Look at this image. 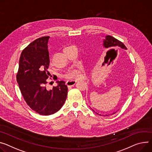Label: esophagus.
<instances>
[{"mask_svg": "<svg viewBox=\"0 0 152 152\" xmlns=\"http://www.w3.org/2000/svg\"><path fill=\"white\" fill-rule=\"evenodd\" d=\"M77 82L76 80H68L66 82V84L68 87H72Z\"/></svg>", "mask_w": 152, "mask_h": 152, "instance_id": "34e87169", "label": "esophagus"}]
</instances>
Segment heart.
Instances as JSON below:
<instances>
[{
    "instance_id": "obj_1",
    "label": "heart",
    "mask_w": 152,
    "mask_h": 152,
    "mask_svg": "<svg viewBox=\"0 0 152 152\" xmlns=\"http://www.w3.org/2000/svg\"><path fill=\"white\" fill-rule=\"evenodd\" d=\"M66 48L67 47L64 48L63 50H65ZM50 64H51V62H50ZM82 72V69L81 67L70 69V70H68L65 72V73L64 75V77L67 79H77L81 76Z\"/></svg>"
}]
</instances>
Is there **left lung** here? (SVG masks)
<instances>
[{"label":"left lung","instance_id":"8db88e82","mask_svg":"<svg viewBox=\"0 0 152 152\" xmlns=\"http://www.w3.org/2000/svg\"><path fill=\"white\" fill-rule=\"evenodd\" d=\"M104 46L106 48H121L124 50H127V47L125 46L122 42H121L120 40H118L117 39L113 37L112 36H107L105 37V39L104 40ZM94 112H95L93 110H92ZM116 112H115L113 113L114 115ZM98 114V113H97ZM99 115V114H98ZM107 116L108 115H105Z\"/></svg>","mask_w":152,"mask_h":152}]
</instances>
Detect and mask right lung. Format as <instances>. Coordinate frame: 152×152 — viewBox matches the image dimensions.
I'll return each instance as SVG.
<instances>
[{
    "label": "right lung",
    "mask_w": 152,
    "mask_h": 152,
    "mask_svg": "<svg viewBox=\"0 0 152 152\" xmlns=\"http://www.w3.org/2000/svg\"><path fill=\"white\" fill-rule=\"evenodd\" d=\"M49 38L50 36L39 37L23 49L16 75L20 92L26 104L34 112L44 116L59 111L65 103L68 93L64 81H58L57 86L50 90L47 89V79L50 75L48 71Z\"/></svg>",
    "instance_id": "right-lung-1"
}]
</instances>
